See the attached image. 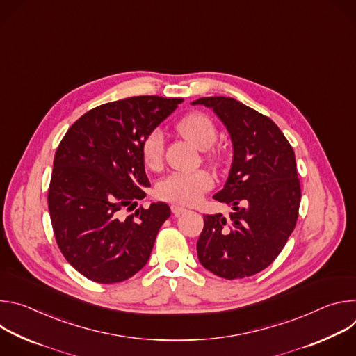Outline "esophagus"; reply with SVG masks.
Returning a JSON list of instances; mask_svg holds the SVG:
<instances>
[{"instance_id":"1","label":"esophagus","mask_w":356,"mask_h":356,"mask_svg":"<svg viewBox=\"0 0 356 356\" xmlns=\"http://www.w3.org/2000/svg\"><path fill=\"white\" fill-rule=\"evenodd\" d=\"M170 210H172V213H173L175 216H179V214H184V213H187V211H188L186 207H183V206H179V204H172V206H170Z\"/></svg>"}]
</instances>
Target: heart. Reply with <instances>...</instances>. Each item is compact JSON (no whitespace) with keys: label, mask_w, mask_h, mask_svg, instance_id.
<instances>
[{"label":"heart","mask_w":356,"mask_h":356,"mask_svg":"<svg viewBox=\"0 0 356 356\" xmlns=\"http://www.w3.org/2000/svg\"><path fill=\"white\" fill-rule=\"evenodd\" d=\"M179 132L200 149L210 147L217 138V128L210 117L202 113H194L184 117L179 125ZM140 155L146 168L159 169L163 163L165 138L159 128L149 131L140 142ZM214 177L207 170L177 172L163 179L158 186L159 197L179 202V204H195L202 194L211 190Z\"/></svg>","instance_id":"heart-1"}]
</instances>
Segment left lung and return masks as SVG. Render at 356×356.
<instances>
[{
  "label": "left lung",
  "mask_w": 356,
  "mask_h": 356,
  "mask_svg": "<svg viewBox=\"0 0 356 356\" xmlns=\"http://www.w3.org/2000/svg\"><path fill=\"white\" fill-rule=\"evenodd\" d=\"M211 108L232 140V165L214 198L232 207L229 218L204 216L197 241L200 264L232 280L268 268L293 232L301 200L294 150L279 127L231 97L191 103Z\"/></svg>",
  "instance_id": "obj_1"
}]
</instances>
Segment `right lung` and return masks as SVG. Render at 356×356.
Masks as SVG:
<instances>
[{
  "mask_svg": "<svg viewBox=\"0 0 356 356\" xmlns=\"http://www.w3.org/2000/svg\"><path fill=\"white\" fill-rule=\"evenodd\" d=\"M183 98L129 97L95 107L66 132L54 161L47 204L56 242L66 261L97 283L132 277L147 262L166 202H152L135 214L150 183L140 142L165 121Z\"/></svg>",
  "mask_w": 356,
  "mask_h": 356,
  "instance_id": "obj_1",
  "label": "right lung"
}]
</instances>
